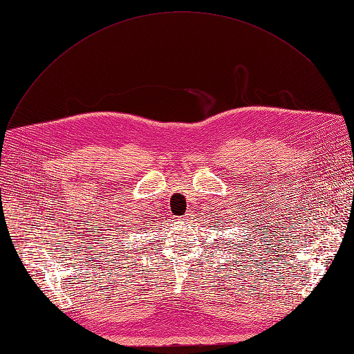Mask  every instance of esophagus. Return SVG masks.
Instances as JSON below:
<instances>
[{"instance_id": "1", "label": "esophagus", "mask_w": 354, "mask_h": 354, "mask_svg": "<svg viewBox=\"0 0 354 354\" xmlns=\"http://www.w3.org/2000/svg\"><path fill=\"white\" fill-rule=\"evenodd\" d=\"M187 219H189V218H188V216H182V218H180V221H187Z\"/></svg>"}]
</instances>
